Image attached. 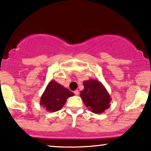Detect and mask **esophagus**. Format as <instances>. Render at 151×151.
<instances>
[{
	"label": "esophagus",
	"mask_w": 151,
	"mask_h": 151,
	"mask_svg": "<svg viewBox=\"0 0 151 151\" xmlns=\"http://www.w3.org/2000/svg\"><path fill=\"white\" fill-rule=\"evenodd\" d=\"M74 94H75V95H79V91L78 90H75V91L74 92Z\"/></svg>",
	"instance_id": "obj_1"
}]
</instances>
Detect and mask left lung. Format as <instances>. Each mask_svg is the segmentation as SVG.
Listing matches in <instances>:
<instances>
[{
    "label": "left lung",
    "instance_id": "8db88e82",
    "mask_svg": "<svg viewBox=\"0 0 151 151\" xmlns=\"http://www.w3.org/2000/svg\"><path fill=\"white\" fill-rule=\"evenodd\" d=\"M83 86L84 89L81 90L80 96L90 111L100 114L110 107L111 97L101 82L90 79L84 81Z\"/></svg>",
    "mask_w": 151,
    "mask_h": 151
}]
</instances>
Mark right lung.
<instances>
[{
	"mask_svg": "<svg viewBox=\"0 0 151 151\" xmlns=\"http://www.w3.org/2000/svg\"><path fill=\"white\" fill-rule=\"evenodd\" d=\"M73 95V92L70 91L68 88L55 80H52L42 94L40 105L45 108L47 112H57L63 107L68 98Z\"/></svg>",
	"mask_w": 151,
	"mask_h": 151,
	"instance_id": "1",
	"label": "right lung"
}]
</instances>
